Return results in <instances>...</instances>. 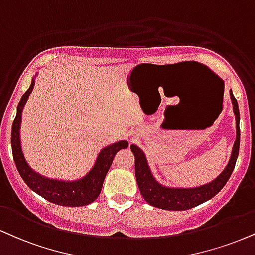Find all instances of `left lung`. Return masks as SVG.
Listing matches in <instances>:
<instances>
[{"instance_id": "left-lung-1", "label": "left lung", "mask_w": 255, "mask_h": 255, "mask_svg": "<svg viewBox=\"0 0 255 255\" xmlns=\"http://www.w3.org/2000/svg\"><path fill=\"white\" fill-rule=\"evenodd\" d=\"M231 98L236 119V140L233 147L231 160L227 167L216 179L209 184L192 189H171L162 186L153 178L143 152L135 145L130 146V151L133 152L134 159H135L134 167H135L137 186L147 203L164 210H188L213 198L222 190L234 171L239 148H240V112H239L238 101L233 95V91H231Z\"/></svg>"}]
</instances>
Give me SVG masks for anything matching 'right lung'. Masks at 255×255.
I'll return each instance as SVG.
<instances>
[{
  "label": "right lung",
  "instance_id": "1",
  "mask_svg": "<svg viewBox=\"0 0 255 255\" xmlns=\"http://www.w3.org/2000/svg\"><path fill=\"white\" fill-rule=\"evenodd\" d=\"M33 85H34V79L30 83L28 90L22 95L19 104H17L16 116L13 121V126H11V151H13L15 165H16L21 178L30 190H33L39 196L53 204L64 205V207H83V205L93 203L101 194L104 178L112 166L115 154L120 149L127 148L128 142L126 140L119 141V142L103 148L98 154L97 160L90 172L76 182H61V180H53L40 176L27 164L23 153L21 151L20 143L21 113H22V108L30 91H32Z\"/></svg>",
  "mask_w": 255,
  "mask_h": 255
}]
</instances>
